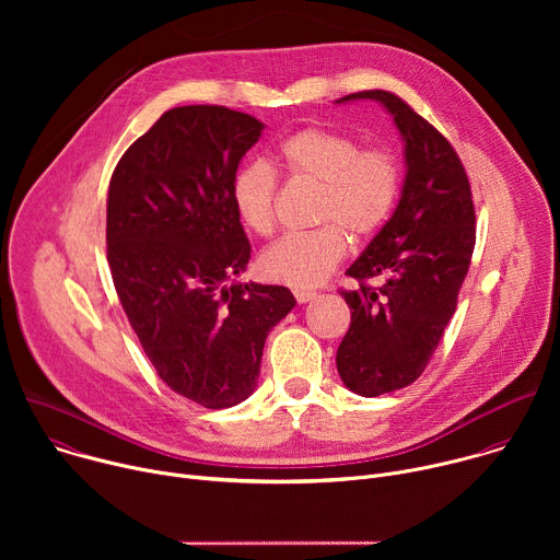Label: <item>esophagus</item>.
I'll return each instance as SVG.
<instances>
[{
	"mask_svg": "<svg viewBox=\"0 0 560 560\" xmlns=\"http://www.w3.org/2000/svg\"><path fill=\"white\" fill-rule=\"evenodd\" d=\"M294 299L299 303H307V301L316 299V292H312V290H294Z\"/></svg>",
	"mask_w": 560,
	"mask_h": 560,
	"instance_id": "esophagus-1",
	"label": "esophagus"
}]
</instances>
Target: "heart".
<instances>
[{
    "label": "heart",
    "mask_w": 560,
    "mask_h": 560,
    "mask_svg": "<svg viewBox=\"0 0 560 560\" xmlns=\"http://www.w3.org/2000/svg\"><path fill=\"white\" fill-rule=\"evenodd\" d=\"M277 164L299 182L322 188L314 219L326 223L279 238L264 255L268 279L305 290L322 283L348 255V236L370 238L387 221L398 195V168L385 150H361L350 135L303 128L281 141ZM232 203L253 232L275 230L277 177L264 162L246 164L232 179Z\"/></svg>",
    "instance_id": "obj_1"
}]
</instances>
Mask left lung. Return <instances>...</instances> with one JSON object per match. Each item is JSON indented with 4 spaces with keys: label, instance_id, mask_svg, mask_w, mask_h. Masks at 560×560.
Returning a JSON list of instances; mask_svg holds the SVG:
<instances>
[{
    "label": "left lung",
    "instance_id": "8db88e82",
    "mask_svg": "<svg viewBox=\"0 0 560 560\" xmlns=\"http://www.w3.org/2000/svg\"><path fill=\"white\" fill-rule=\"evenodd\" d=\"M372 100L394 119L404 141L401 197L376 236L346 275L372 290L341 292L352 324L337 350L343 385L378 396L415 383L430 363L456 310V296L476 242L471 190L450 141L404 100L387 91H363L337 104Z\"/></svg>",
    "mask_w": 560,
    "mask_h": 560
}]
</instances>
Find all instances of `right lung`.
<instances>
[{
    "instance_id": "right-lung-1",
    "label": "right lung",
    "mask_w": 560,
    "mask_h": 560,
    "mask_svg": "<svg viewBox=\"0 0 560 560\" xmlns=\"http://www.w3.org/2000/svg\"><path fill=\"white\" fill-rule=\"evenodd\" d=\"M264 128L223 106L173 108L108 188V264L128 322L162 381L210 410L255 392L268 332L296 305L283 285H226L250 261L232 179Z\"/></svg>"
}]
</instances>
